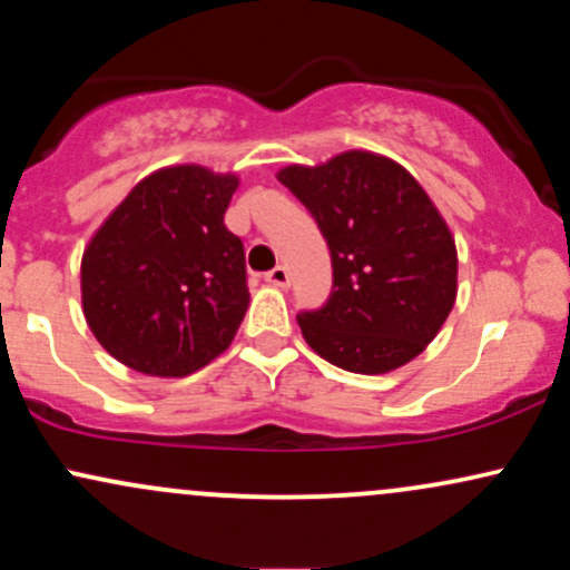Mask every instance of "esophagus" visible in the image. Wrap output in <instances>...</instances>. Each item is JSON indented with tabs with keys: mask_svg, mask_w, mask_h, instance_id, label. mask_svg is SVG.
Listing matches in <instances>:
<instances>
[{
	"mask_svg": "<svg viewBox=\"0 0 570 570\" xmlns=\"http://www.w3.org/2000/svg\"><path fill=\"white\" fill-rule=\"evenodd\" d=\"M265 281L271 286H278V289H286V286H289V271H286L284 265L273 267V271L265 276Z\"/></svg>",
	"mask_w": 570,
	"mask_h": 570,
	"instance_id": "1",
	"label": "esophagus"
}]
</instances>
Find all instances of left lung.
<instances>
[{
  "label": "left lung",
  "mask_w": 570,
  "mask_h": 570,
  "mask_svg": "<svg viewBox=\"0 0 570 570\" xmlns=\"http://www.w3.org/2000/svg\"><path fill=\"white\" fill-rule=\"evenodd\" d=\"M276 176L332 254L330 299L297 316L305 343L358 375H385L426 351L455 305L458 252L415 176L367 149Z\"/></svg>",
  "instance_id": "1"
}]
</instances>
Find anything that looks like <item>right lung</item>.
<instances>
[{
  "label": "right lung",
  "instance_id": "add662e5",
  "mask_svg": "<svg viewBox=\"0 0 570 570\" xmlns=\"http://www.w3.org/2000/svg\"><path fill=\"white\" fill-rule=\"evenodd\" d=\"M235 174L153 171L82 252V313L101 348L153 377H185L230 348L246 316V257L225 212Z\"/></svg>",
  "mask_w": 570,
  "mask_h": 570
}]
</instances>
